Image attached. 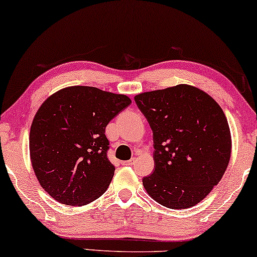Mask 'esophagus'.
Returning <instances> with one entry per match:
<instances>
[{
  "label": "esophagus",
  "mask_w": 257,
  "mask_h": 257,
  "mask_svg": "<svg viewBox=\"0 0 257 257\" xmlns=\"http://www.w3.org/2000/svg\"><path fill=\"white\" fill-rule=\"evenodd\" d=\"M135 163H136V159L135 158H132V159H130L127 161H122V165H124V166H132Z\"/></svg>",
  "instance_id": "1"
}]
</instances>
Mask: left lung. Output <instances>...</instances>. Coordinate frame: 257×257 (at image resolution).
I'll return each mask as SVG.
<instances>
[{
  "label": "left lung",
  "instance_id": "obj_1",
  "mask_svg": "<svg viewBox=\"0 0 257 257\" xmlns=\"http://www.w3.org/2000/svg\"><path fill=\"white\" fill-rule=\"evenodd\" d=\"M135 100L153 132L154 171L143 179L144 187L167 208L195 206L229 164L231 138L222 108L186 84L137 94Z\"/></svg>",
  "mask_w": 257,
  "mask_h": 257
}]
</instances>
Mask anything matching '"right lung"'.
I'll list each match as a JSON object with an SVG mask.
<instances>
[{
  "mask_svg": "<svg viewBox=\"0 0 257 257\" xmlns=\"http://www.w3.org/2000/svg\"><path fill=\"white\" fill-rule=\"evenodd\" d=\"M130 104L125 94L70 86L41 105L30 128V159L51 198L82 206L104 194L115 170L107 158L105 128Z\"/></svg>",
  "mask_w": 257,
  "mask_h": 257,
  "instance_id": "1",
  "label": "right lung"
}]
</instances>
